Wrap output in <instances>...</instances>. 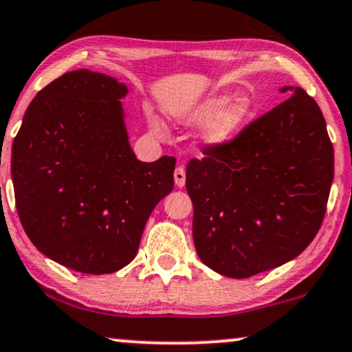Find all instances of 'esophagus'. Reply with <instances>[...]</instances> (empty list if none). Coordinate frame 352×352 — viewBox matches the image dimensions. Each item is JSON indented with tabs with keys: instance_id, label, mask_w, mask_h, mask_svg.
Instances as JSON below:
<instances>
[{
	"instance_id": "obj_1",
	"label": "esophagus",
	"mask_w": 352,
	"mask_h": 352,
	"mask_svg": "<svg viewBox=\"0 0 352 352\" xmlns=\"http://www.w3.org/2000/svg\"><path fill=\"white\" fill-rule=\"evenodd\" d=\"M173 179H175L177 187H185V179H187V175H185V167L179 165V167L175 168V172H173Z\"/></svg>"
}]
</instances>
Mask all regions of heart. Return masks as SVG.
<instances>
[{
  "label": "heart",
  "mask_w": 352,
  "mask_h": 352,
  "mask_svg": "<svg viewBox=\"0 0 352 352\" xmlns=\"http://www.w3.org/2000/svg\"><path fill=\"white\" fill-rule=\"evenodd\" d=\"M251 114V101L245 96H238L230 101V96L214 95L211 98L201 101L193 107L188 113L184 114L185 122L193 126H201L210 122L205 131V141L211 146L228 142ZM152 128L159 131V126L152 122Z\"/></svg>",
  "instance_id": "heart-1"
}]
</instances>
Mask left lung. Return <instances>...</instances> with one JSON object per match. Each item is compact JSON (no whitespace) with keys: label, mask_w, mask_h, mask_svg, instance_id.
Segmentation results:
<instances>
[{"label":"left lung","mask_w":352,"mask_h":352,"mask_svg":"<svg viewBox=\"0 0 352 352\" xmlns=\"http://www.w3.org/2000/svg\"><path fill=\"white\" fill-rule=\"evenodd\" d=\"M203 154L187 165V192L195 249L210 269L248 278L292 261L315 239L334 151L323 113L303 88Z\"/></svg>","instance_id":"8db88e82"}]
</instances>
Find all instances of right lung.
Wrapping results in <instances>:
<instances>
[{
	"instance_id": "1",
	"label": "right lung",
	"mask_w": 352,
	"mask_h": 352,
	"mask_svg": "<svg viewBox=\"0 0 352 352\" xmlns=\"http://www.w3.org/2000/svg\"><path fill=\"white\" fill-rule=\"evenodd\" d=\"M124 83L87 69L37 93L12 142L16 210L44 256L82 274L135 257L152 210L173 190L175 157L135 159L120 98Z\"/></svg>"
}]
</instances>
